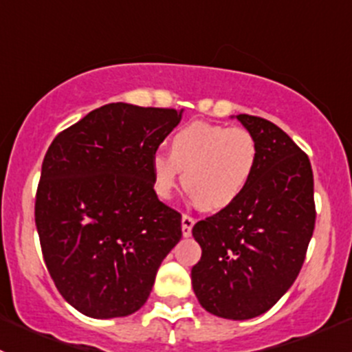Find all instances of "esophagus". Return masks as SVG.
<instances>
[{
    "instance_id": "esophagus-1",
    "label": "esophagus",
    "mask_w": 352,
    "mask_h": 352,
    "mask_svg": "<svg viewBox=\"0 0 352 352\" xmlns=\"http://www.w3.org/2000/svg\"><path fill=\"white\" fill-rule=\"evenodd\" d=\"M194 223H196V219H194L190 214H184L182 216V235L184 236H190V233H192Z\"/></svg>"
}]
</instances>
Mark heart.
Instances as JSON below:
<instances>
[{
	"instance_id": "obj_1",
	"label": "heart",
	"mask_w": 352,
	"mask_h": 352,
	"mask_svg": "<svg viewBox=\"0 0 352 352\" xmlns=\"http://www.w3.org/2000/svg\"><path fill=\"white\" fill-rule=\"evenodd\" d=\"M258 165V146L242 127L194 120L173 134L170 155L151 158L156 194L172 196L184 172V186L208 211L230 208L243 196Z\"/></svg>"
}]
</instances>
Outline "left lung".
<instances>
[{
	"instance_id": "left-lung-1",
	"label": "left lung",
	"mask_w": 352,
	"mask_h": 352,
	"mask_svg": "<svg viewBox=\"0 0 352 352\" xmlns=\"http://www.w3.org/2000/svg\"><path fill=\"white\" fill-rule=\"evenodd\" d=\"M236 119L257 141V170L235 204L194 225L202 255L190 276L209 314L247 320L274 307L300 274L317 211L307 153L271 120Z\"/></svg>"
}]
</instances>
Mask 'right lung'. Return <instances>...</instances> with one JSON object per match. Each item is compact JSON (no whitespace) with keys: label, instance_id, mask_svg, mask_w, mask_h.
Listing matches in <instances>:
<instances>
[{"label":"right lung","instance_id":"obj_1","mask_svg":"<svg viewBox=\"0 0 352 352\" xmlns=\"http://www.w3.org/2000/svg\"><path fill=\"white\" fill-rule=\"evenodd\" d=\"M182 110L107 104L61 131L42 162L35 225L63 298L91 318L146 303L182 239V214L153 189L151 158Z\"/></svg>","mask_w":352,"mask_h":352}]
</instances>
